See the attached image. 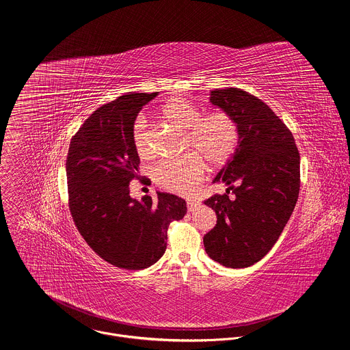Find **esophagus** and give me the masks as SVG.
Wrapping results in <instances>:
<instances>
[{
    "label": "esophagus",
    "instance_id": "34e87169",
    "mask_svg": "<svg viewBox=\"0 0 350 350\" xmlns=\"http://www.w3.org/2000/svg\"><path fill=\"white\" fill-rule=\"evenodd\" d=\"M198 205H199L198 199H187V208L189 212H192Z\"/></svg>",
    "mask_w": 350,
    "mask_h": 350
}]
</instances>
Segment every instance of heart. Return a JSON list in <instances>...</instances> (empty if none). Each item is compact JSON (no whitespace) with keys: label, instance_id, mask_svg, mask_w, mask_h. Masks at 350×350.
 Returning a JSON list of instances; mask_svg holds the SVG:
<instances>
[{"label":"heart","instance_id":"obj_1","mask_svg":"<svg viewBox=\"0 0 350 350\" xmlns=\"http://www.w3.org/2000/svg\"><path fill=\"white\" fill-rule=\"evenodd\" d=\"M163 118L185 130L184 151L176 159H163L152 169L154 181L163 189L191 195L204 178L205 162L211 167L224 166L234 155L239 141L235 119L223 111L202 115L201 108L185 98H172L162 107ZM133 144L141 158L152 157L151 137L144 116L133 124Z\"/></svg>","mask_w":350,"mask_h":350}]
</instances>
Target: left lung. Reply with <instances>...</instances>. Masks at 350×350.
I'll return each instance as SVG.
<instances>
[{"mask_svg": "<svg viewBox=\"0 0 350 350\" xmlns=\"http://www.w3.org/2000/svg\"><path fill=\"white\" fill-rule=\"evenodd\" d=\"M211 103L235 119L239 141L213 180L228 185L226 193L205 201L217 223L204 245L215 262L243 269L269 254L288 223L301 188V157L291 130L258 96L216 88Z\"/></svg>", "mask_w": 350, "mask_h": 350, "instance_id": "obj_1", "label": "left lung"}]
</instances>
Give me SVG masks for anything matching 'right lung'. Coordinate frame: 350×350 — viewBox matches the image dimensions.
<instances>
[{
  "label": "right lung",
  "mask_w": 350,
  "mask_h": 350,
  "mask_svg": "<svg viewBox=\"0 0 350 350\" xmlns=\"http://www.w3.org/2000/svg\"><path fill=\"white\" fill-rule=\"evenodd\" d=\"M158 92H130L99 107L72 137L68 159L69 211L92 251L127 270L157 263L167 246V228L187 213L185 201L157 192V198L130 196L139 180V158L133 124L141 108Z\"/></svg>",
  "instance_id": "obj_1"
}]
</instances>
